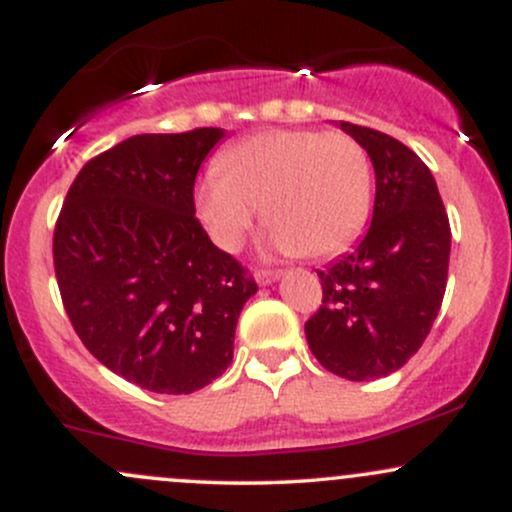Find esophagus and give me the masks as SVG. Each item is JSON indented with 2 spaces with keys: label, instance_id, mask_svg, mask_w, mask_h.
Wrapping results in <instances>:
<instances>
[{
  "label": "esophagus",
  "instance_id": "1",
  "mask_svg": "<svg viewBox=\"0 0 512 512\" xmlns=\"http://www.w3.org/2000/svg\"><path fill=\"white\" fill-rule=\"evenodd\" d=\"M255 279L260 286H267V284H272V281L281 279V272H276V269H257Z\"/></svg>",
  "mask_w": 512,
  "mask_h": 512
}]
</instances>
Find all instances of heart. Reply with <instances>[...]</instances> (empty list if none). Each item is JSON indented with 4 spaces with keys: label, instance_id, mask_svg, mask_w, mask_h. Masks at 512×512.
Listing matches in <instances>:
<instances>
[{
    "label": "heart",
    "instance_id": "b5f03b06",
    "mask_svg": "<svg viewBox=\"0 0 512 512\" xmlns=\"http://www.w3.org/2000/svg\"><path fill=\"white\" fill-rule=\"evenodd\" d=\"M373 166L342 129H269L219 158L195 190V207L221 250H238L262 207L276 250L330 257L366 226Z\"/></svg>",
    "mask_w": 512,
    "mask_h": 512
}]
</instances>
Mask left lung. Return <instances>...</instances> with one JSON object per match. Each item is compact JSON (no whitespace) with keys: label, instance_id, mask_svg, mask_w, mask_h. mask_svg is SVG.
I'll return each mask as SVG.
<instances>
[{"label":"left lung","instance_id":"obj_1","mask_svg":"<svg viewBox=\"0 0 512 512\" xmlns=\"http://www.w3.org/2000/svg\"><path fill=\"white\" fill-rule=\"evenodd\" d=\"M375 168L373 221L325 272L322 305L305 322L313 356L339 378L395 373L421 349L448 284L450 221L431 170L378 129L339 122Z\"/></svg>","mask_w":512,"mask_h":512}]
</instances>
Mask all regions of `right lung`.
<instances>
[{
    "label": "right lung",
    "mask_w": 512,
    "mask_h": 512,
    "mask_svg": "<svg viewBox=\"0 0 512 512\" xmlns=\"http://www.w3.org/2000/svg\"><path fill=\"white\" fill-rule=\"evenodd\" d=\"M226 132L137 134L79 170L52 257L74 332L105 368L161 395L223 375L255 279L195 216L199 166Z\"/></svg>",
    "instance_id": "obj_1"
}]
</instances>
